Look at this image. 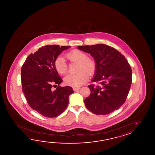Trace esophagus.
Returning <instances> with one entry per match:
<instances>
[{"instance_id":"obj_1","label":"esophagus","mask_w":155,"mask_h":155,"mask_svg":"<svg viewBox=\"0 0 155 155\" xmlns=\"http://www.w3.org/2000/svg\"><path fill=\"white\" fill-rule=\"evenodd\" d=\"M73 89L74 91H76L77 90H79V89H80V87H74Z\"/></svg>"}]
</instances>
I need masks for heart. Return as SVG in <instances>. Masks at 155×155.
<instances>
[{
    "mask_svg": "<svg viewBox=\"0 0 155 155\" xmlns=\"http://www.w3.org/2000/svg\"><path fill=\"white\" fill-rule=\"evenodd\" d=\"M66 58L70 61L78 64L75 74H69L64 79L67 85L78 87L84 84L88 80V74L92 75L95 73L97 64L95 60L89 58L86 53L79 50H73L66 54ZM54 68L57 73L60 75H65L68 72V65L65 60L58 57L54 61Z\"/></svg>",
    "mask_w": 155,
    "mask_h": 155,
    "instance_id": "b5f03b06",
    "label": "heart"
}]
</instances>
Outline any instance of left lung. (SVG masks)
<instances>
[{"label": "left lung", "mask_w": 155, "mask_h": 155, "mask_svg": "<svg viewBox=\"0 0 155 155\" xmlns=\"http://www.w3.org/2000/svg\"><path fill=\"white\" fill-rule=\"evenodd\" d=\"M89 53L97 64L92 82L88 86L91 94L85 99L87 109L96 115H107L125 103L132 82L131 68L125 56L105 44L78 46Z\"/></svg>", "instance_id": "obj_1"}]
</instances>
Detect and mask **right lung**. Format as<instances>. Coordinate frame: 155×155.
Returning a JSON list of instances; mask_svg holds the SVG:
<instances>
[{"label":"right lung","mask_w":155,"mask_h":155,"mask_svg":"<svg viewBox=\"0 0 155 155\" xmlns=\"http://www.w3.org/2000/svg\"><path fill=\"white\" fill-rule=\"evenodd\" d=\"M69 48L42 46L28 56L21 68L22 90L26 101L31 109L46 117H55L63 113L68 105L69 96L74 92L70 86H59L63 80L54 68L58 56ZM54 86L57 87L55 91Z\"/></svg>","instance_id":"add662e5"}]
</instances>
